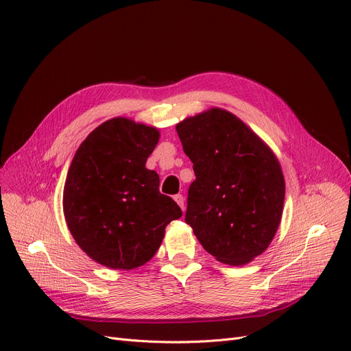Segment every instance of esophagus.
<instances>
[{"label": "esophagus", "instance_id": "34e87169", "mask_svg": "<svg viewBox=\"0 0 351 351\" xmlns=\"http://www.w3.org/2000/svg\"><path fill=\"white\" fill-rule=\"evenodd\" d=\"M173 199H175V202L180 206V208H182V210H184V197H183L182 195H175V197H173Z\"/></svg>", "mask_w": 351, "mask_h": 351}]
</instances>
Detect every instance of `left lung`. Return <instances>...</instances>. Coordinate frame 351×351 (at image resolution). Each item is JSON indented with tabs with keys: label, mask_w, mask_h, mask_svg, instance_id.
Here are the masks:
<instances>
[{
	"label": "left lung",
	"mask_w": 351,
	"mask_h": 351,
	"mask_svg": "<svg viewBox=\"0 0 351 351\" xmlns=\"http://www.w3.org/2000/svg\"><path fill=\"white\" fill-rule=\"evenodd\" d=\"M196 179L184 221L216 260L243 265L272 241L285 182L272 151L231 112L213 108L176 125Z\"/></svg>",
	"instance_id": "obj_1"
}]
</instances>
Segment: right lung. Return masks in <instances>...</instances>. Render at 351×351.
<instances>
[{
  "mask_svg": "<svg viewBox=\"0 0 351 351\" xmlns=\"http://www.w3.org/2000/svg\"><path fill=\"white\" fill-rule=\"evenodd\" d=\"M159 141L154 127L112 119L82 143L63 191L67 227L96 263L132 269L158 251L165 227L182 210L159 192V176L145 168Z\"/></svg>",
  "mask_w": 351,
  "mask_h": 351,
  "instance_id": "right-lung-1",
  "label": "right lung"
}]
</instances>
